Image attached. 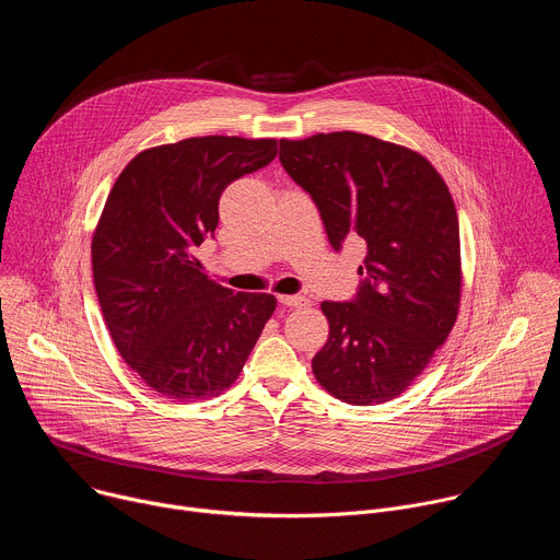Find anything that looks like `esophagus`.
<instances>
[{"label":"esophagus","mask_w":560,"mask_h":560,"mask_svg":"<svg viewBox=\"0 0 560 560\" xmlns=\"http://www.w3.org/2000/svg\"><path fill=\"white\" fill-rule=\"evenodd\" d=\"M277 301L281 305H288V307H301V305H307V299L299 296V294H279Z\"/></svg>","instance_id":"obj_1"}]
</instances>
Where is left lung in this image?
Instances as JSON below:
<instances>
[{
  "label": "left lung",
  "instance_id": "left-lung-1",
  "mask_svg": "<svg viewBox=\"0 0 560 560\" xmlns=\"http://www.w3.org/2000/svg\"><path fill=\"white\" fill-rule=\"evenodd\" d=\"M285 173L322 212L330 246L365 248L357 294L324 301L330 337L312 372L350 406L401 394L445 343L460 301L458 217L425 156L361 132L279 141Z\"/></svg>",
  "mask_w": 560,
  "mask_h": 560
}]
</instances>
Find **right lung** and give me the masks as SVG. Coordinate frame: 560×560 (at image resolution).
<instances>
[{
    "mask_svg": "<svg viewBox=\"0 0 560 560\" xmlns=\"http://www.w3.org/2000/svg\"><path fill=\"white\" fill-rule=\"evenodd\" d=\"M275 156V139L190 137L139 152L106 199L93 236L97 299L119 354L159 396H219L277 307L272 294L210 281L195 257L214 236L221 192Z\"/></svg>",
    "mask_w": 560,
    "mask_h": 560,
    "instance_id": "1",
    "label": "right lung"
}]
</instances>
